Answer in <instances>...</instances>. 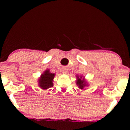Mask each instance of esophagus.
<instances>
[{"mask_svg":"<svg viewBox=\"0 0 130 130\" xmlns=\"http://www.w3.org/2000/svg\"><path fill=\"white\" fill-rule=\"evenodd\" d=\"M68 72V69H67V68H63V69H62V73L63 74H67Z\"/></svg>","mask_w":130,"mask_h":130,"instance_id":"obj_1","label":"esophagus"}]
</instances>
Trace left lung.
Wrapping results in <instances>:
<instances>
[{
	"label": "left lung",
	"mask_w": 130,
	"mask_h": 130,
	"mask_svg": "<svg viewBox=\"0 0 130 130\" xmlns=\"http://www.w3.org/2000/svg\"><path fill=\"white\" fill-rule=\"evenodd\" d=\"M76 84L77 86L78 87L79 89H83L85 87L88 86V83L86 81H85L84 77H83V76L81 75H76Z\"/></svg>",
	"instance_id": "left-lung-1"
}]
</instances>
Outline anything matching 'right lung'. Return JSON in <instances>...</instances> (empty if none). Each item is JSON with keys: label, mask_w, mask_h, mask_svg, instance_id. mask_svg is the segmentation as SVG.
Segmentation results:
<instances>
[{"label": "right lung", "mask_w": 130, "mask_h": 130, "mask_svg": "<svg viewBox=\"0 0 130 130\" xmlns=\"http://www.w3.org/2000/svg\"><path fill=\"white\" fill-rule=\"evenodd\" d=\"M56 74L51 73L49 69H46L41 74L38 78V85L42 89L46 90L53 87V79Z\"/></svg>", "instance_id": "add662e5"}]
</instances>
